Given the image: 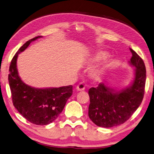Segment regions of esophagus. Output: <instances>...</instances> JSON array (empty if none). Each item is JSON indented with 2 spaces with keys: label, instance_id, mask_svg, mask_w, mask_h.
Here are the masks:
<instances>
[{
  "label": "esophagus",
  "instance_id": "esophagus-1",
  "mask_svg": "<svg viewBox=\"0 0 154 154\" xmlns=\"http://www.w3.org/2000/svg\"><path fill=\"white\" fill-rule=\"evenodd\" d=\"M85 88V84L84 82H81L80 84H78L76 86V90L77 91H83Z\"/></svg>",
  "mask_w": 154,
  "mask_h": 154
}]
</instances>
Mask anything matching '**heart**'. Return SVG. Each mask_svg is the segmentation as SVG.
Listing matches in <instances>:
<instances>
[{
	"label": "heart",
	"instance_id": "heart-1",
	"mask_svg": "<svg viewBox=\"0 0 154 154\" xmlns=\"http://www.w3.org/2000/svg\"><path fill=\"white\" fill-rule=\"evenodd\" d=\"M108 54L106 52L104 51H99L93 54L91 57L89 59V63L91 64H94V63H97L98 62H100L101 61L106 59L108 57ZM107 65H104L103 66L99 67V68L95 69L92 71L91 72V76L94 78H98L100 76H102L103 73L107 69Z\"/></svg>",
	"mask_w": 154,
	"mask_h": 154
}]
</instances>
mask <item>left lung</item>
<instances>
[{"label":"left lung","mask_w":154,"mask_h":154,"mask_svg":"<svg viewBox=\"0 0 154 154\" xmlns=\"http://www.w3.org/2000/svg\"><path fill=\"white\" fill-rule=\"evenodd\" d=\"M130 65L134 67V80L129 87L117 91L101 82L89 89L88 116L99 127L110 128L123 124L140 105L144 95L146 71L143 60L130 48Z\"/></svg>","instance_id":"1"}]
</instances>
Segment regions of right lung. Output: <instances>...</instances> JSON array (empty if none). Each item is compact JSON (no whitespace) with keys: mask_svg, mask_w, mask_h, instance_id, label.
Masks as SVG:
<instances>
[{"mask_svg":"<svg viewBox=\"0 0 154 154\" xmlns=\"http://www.w3.org/2000/svg\"><path fill=\"white\" fill-rule=\"evenodd\" d=\"M38 36L25 43L15 54L11 61L8 74L9 85L14 107L33 124L45 125L57 118L67 100L72 95V85L60 88H35L25 84L18 74L17 59Z\"/></svg>","mask_w":154,"mask_h":154,"instance_id":"right-lung-1","label":"right lung"}]
</instances>
